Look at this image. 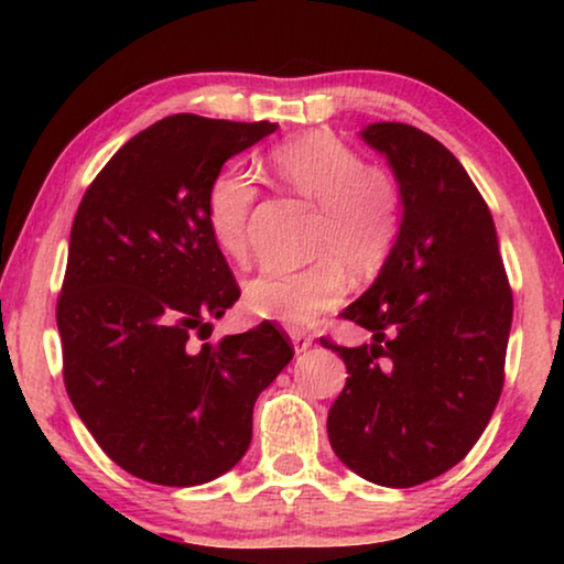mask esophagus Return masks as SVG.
<instances>
[{"label":"esophagus","instance_id":"34e87169","mask_svg":"<svg viewBox=\"0 0 564 564\" xmlns=\"http://www.w3.org/2000/svg\"><path fill=\"white\" fill-rule=\"evenodd\" d=\"M290 341L295 346V354H305L313 346V336L305 330H290Z\"/></svg>","mask_w":564,"mask_h":564}]
</instances>
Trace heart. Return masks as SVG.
Returning <instances> with one entry per match:
<instances>
[{"instance_id": "obj_1", "label": "heart", "mask_w": 564, "mask_h": 564, "mask_svg": "<svg viewBox=\"0 0 564 564\" xmlns=\"http://www.w3.org/2000/svg\"><path fill=\"white\" fill-rule=\"evenodd\" d=\"M269 172L295 195L318 205L313 264L295 272L264 269L246 282V307L282 326L303 328L341 303L349 272L372 280L388 264L403 234V192L398 176L365 164L349 143L326 130H311L276 145ZM259 189L238 166H226L207 187V228L228 259L249 253V218Z\"/></svg>"}]
</instances>
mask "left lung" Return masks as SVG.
Segmentation results:
<instances>
[{
    "label": "left lung",
    "mask_w": 564,
    "mask_h": 564,
    "mask_svg": "<svg viewBox=\"0 0 564 564\" xmlns=\"http://www.w3.org/2000/svg\"><path fill=\"white\" fill-rule=\"evenodd\" d=\"M359 138L398 176L403 234L372 288L341 313L372 341L346 349L321 338L349 372L328 438L351 473L413 488L465 459L488 426L513 297L496 223L457 156L405 122H372Z\"/></svg>",
    "instance_id": "1"
}]
</instances>
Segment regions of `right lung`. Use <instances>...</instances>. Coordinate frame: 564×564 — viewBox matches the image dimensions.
<instances>
[{"instance_id": "obj_1", "label": "right lung", "mask_w": 564, "mask_h": 564, "mask_svg": "<svg viewBox=\"0 0 564 564\" xmlns=\"http://www.w3.org/2000/svg\"><path fill=\"white\" fill-rule=\"evenodd\" d=\"M274 130L172 115L130 138L76 210L56 307L66 392L107 457L145 482L189 488L236 467L259 392L295 354L269 321L196 341L241 295L207 228V187Z\"/></svg>"}]
</instances>
